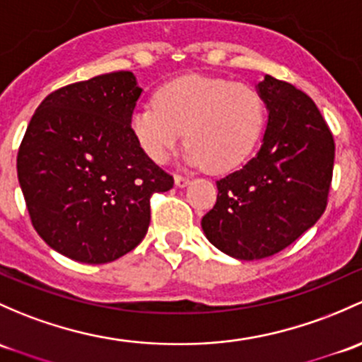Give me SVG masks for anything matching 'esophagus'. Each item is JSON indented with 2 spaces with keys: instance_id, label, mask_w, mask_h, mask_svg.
<instances>
[{
  "instance_id": "esophagus-1",
  "label": "esophagus",
  "mask_w": 362,
  "mask_h": 362,
  "mask_svg": "<svg viewBox=\"0 0 362 362\" xmlns=\"http://www.w3.org/2000/svg\"><path fill=\"white\" fill-rule=\"evenodd\" d=\"M189 184H191V178L182 177V175H175V185H177V187H187Z\"/></svg>"
}]
</instances>
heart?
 Wrapping results in <instances>:
<instances>
[{
	"instance_id": "1",
	"label": "heart",
	"mask_w": 362,
	"mask_h": 362,
	"mask_svg": "<svg viewBox=\"0 0 362 362\" xmlns=\"http://www.w3.org/2000/svg\"><path fill=\"white\" fill-rule=\"evenodd\" d=\"M265 107L248 85L208 76H184L159 86L140 104L130 130L144 154L163 165L184 136V161L226 173L241 165L260 139Z\"/></svg>"
}]
</instances>
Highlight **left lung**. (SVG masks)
I'll return each mask as SVG.
<instances>
[{
  "label": "left lung",
  "mask_w": 362,
  "mask_h": 362,
  "mask_svg": "<svg viewBox=\"0 0 362 362\" xmlns=\"http://www.w3.org/2000/svg\"><path fill=\"white\" fill-rule=\"evenodd\" d=\"M269 117L262 146L241 170L216 182L215 206L201 220L215 248L238 260L279 253L326 210L334 142L309 95L265 74Z\"/></svg>",
  "instance_id": "8db88e82"
}]
</instances>
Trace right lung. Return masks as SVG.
<instances>
[{"mask_svg": "<svg viewBox=\"0 0 362 362\" xmlns=\"http://www.w3.org/2000/svg\"><path fill=\"white\" fill-rule=\"evenodd\" d=\"M142 88L130 71L48 95L25 132L17 175L34 229L57 253L107 264L146 238L149 199L173 187L130 130Z\"/></svg>", "mask_w": 362, "mask_h": 362, "instance_id": "add662e5", "label": "right lung"}]
</instances>
